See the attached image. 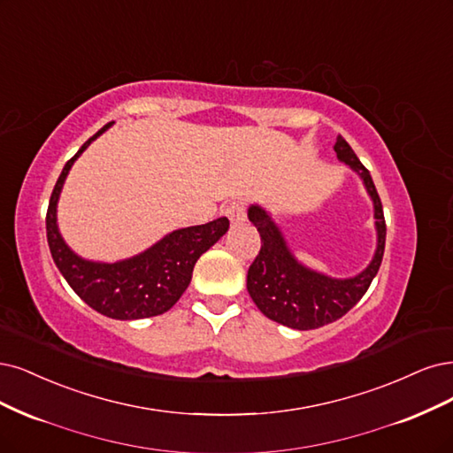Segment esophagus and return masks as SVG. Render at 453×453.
Instances as JSON below:
<instances>
[{
	"label": "esophagus",
	"mask_w": 453,
	"mask_h": 453,
	"mask_svg": "<svg viewBox=\"0 0 453 453\" xmlns=\"http://www.w3.org/2000/svg\"><path fill=\"white\" fill-rule=\"evenodd\" d=\"M226 217L230 219L232 225H238L245 221V204L242 200H234L226 206Z\"/></svg>",
	"instance_id": "34e87169"
}]
</instances>
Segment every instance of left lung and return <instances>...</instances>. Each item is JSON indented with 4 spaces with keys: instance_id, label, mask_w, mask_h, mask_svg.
I'll use <instances>...</instances> for the list:
<instances>
[{
    "instance_id": "left-lung-1",
    "label": "left lung",
    "mask_w": 453,
    "mask_h": 453,
    "mask_svg": "<svg viewBox=\"0 0 453 453\" xmlns=\"http://www.w3.org/2000/svg\"><path fill=\"white\" fill-rule=\"evenodd\" d=\"M334 150L337 159L362 178L365 191L372 200V210H375L377 249L365 270L354 277L337 279L303 266L292 255L283 232L272 219L270 211L258 204H251L247 210L249 221L260 232L262 242L260 253L247 272L249 296L262 311V315L294 330H317L347 315L367 292L384 257V211L369 170L356 157L342 136H337Z\"/></svg>"
}]
</instances>
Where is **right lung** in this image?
I'll use <instances>...</instances> for the list:
<instances>
[{
	"instance_id": "right-lung-1",
	"label": "right lung",
	"mask_w": 453,
	"mask_h": 453,
	"mask_svg": "<svg viewBox=\"0 0 453 453\" xmlns=\"http://www.w3.org/2000/svg\"><path fill=\"white\" fill-rule=\"evenodd\" d=\"M112 123L84 142L61 170L46 211V238L58 270L91 309L108 319L138 320L166 313L181 298L196 260L225 236L230 223L226 217H219L206 225L174 230L146 251L112 264L78 257L59 234L58 200L74 161Z\"/></svg>"
}]
</instances>
